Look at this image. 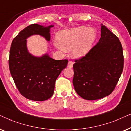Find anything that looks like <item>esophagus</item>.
<instances>
[{
	"label": "esophagus",
	"mask_w": 131,
	"mask_h": 131,
	"mask_svg": "<svg viewBox=\"0 0 131 131\" xmlns=\"http://www.w3.org/2000/svg\"><path fill=\"white\" fill-rule=\"evenodd\" d=\"M68 67L70 68L73 67V62L72 61H69L68 63Z\"/></svg>",
	"instance_id": "34e87169"
}]
</instances>
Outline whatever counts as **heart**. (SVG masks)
<instances>
[{
    "label": "heart",
    "instance_id": "b5f03b06",
    "mask_svg": "<svg viewBox=\"0 0 131 131\" xmlns=\"http://www.w3.org/2000/svg\"><path fill=\"white\" fill-rule=\"evenodd\" d=\"M95 38V29L81 26L59 31L55 45L63 51L71 50L74 58H81L90 51Z\"/></svg>",
    "mask_w": 131,
    "mask_h": 131
}]
</instances>
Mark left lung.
<instances>
[{"instance_id":"left-lung-1","label":"left lung","mask_w":131,"mask_h":131,"mask_svg":"<svg viewBox=\"0 0 131 131\" xmlns=\"http://www.w3.org/2000/svg\"><path fill=\"white\" fill-rule=\"evenodd\" d=\"M123 63L119 39L101 24L98 42L73 65V84L77 93L87 100L110 95L122 73Z\"/></svg>"}]
</instances>
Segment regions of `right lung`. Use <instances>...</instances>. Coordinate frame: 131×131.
Wrapping results in <instances>:
<instances>
[{
  "instance_id": "1",
  "label": "right lung",
  "mask_w": 131,
  "mask_h": 131,
  "mask_svg": "<svg viewBox=\"0 0 131 131\" xmlns=\"http://www.w3.org/2000/svg\"><path fill=\"white\" fill-rule=\"evenodd\" d=\"M54 25L38 24L28 26L15 36L10 48L9 66L11 76L20 93L26 98L43 101L53 96L55 81L67 67V60H54L47 53L38 57L28 51L27 39L35 35L51 39L50 29Z\"/></svg>"
}]
</instances>
